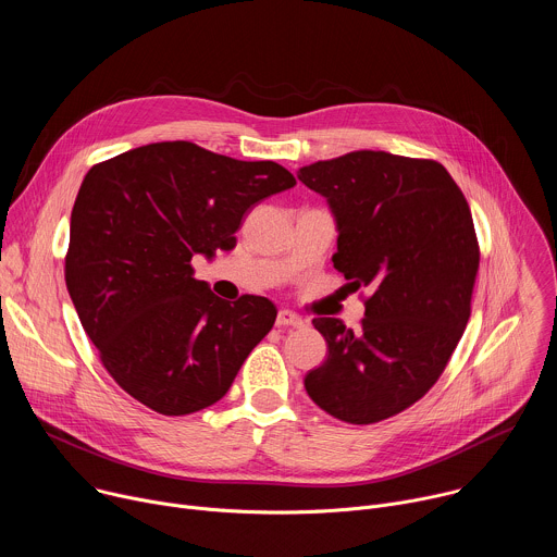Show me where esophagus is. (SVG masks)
Wrapping results in <instances>:
<instances>
[{
  "instance_id": "esophagus-1",
  "label": "esophagus",
  "mask_w": 557,
  "mask_h": 557,
  "mask_svg": "<svg viewBox=\"0 0 557 557\" xmlns=\"http://www.w3.org/2000/svg\"><path fill=\"white\" fill-rule=\"evenodd\" d=\"M275 324L280 326V329H301L304 326V320L299 314H295L293 310H280L277 312V320H275Z\"/></svg>"
}]
</instances>
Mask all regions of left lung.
Masks as SVG:
<instances>
[{
	"mask_svg": "<svg viewBox=\"0 0 557 557\" xmlns=\"http://www.w3.org/2000/svg\"><path fill=\"white\" fill-rule=\"evenodd\" d=\"M297 178L335 218V269L370 290L357 331L312 320L329 357L304 387L339 421H383L436 383L467 326L481 260L469 205L441 163L389 151H348Z\"/></svg>",
	"mask_w": 557,
	"mask_h": 557,
	"instance_id": "8db88e82",
	"label": "left lung"
}]
</instances>
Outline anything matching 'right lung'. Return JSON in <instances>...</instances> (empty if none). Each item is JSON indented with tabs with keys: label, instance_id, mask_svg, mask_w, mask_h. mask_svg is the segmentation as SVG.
<instances>
[{
	"label": "right lung",
	"instance_id": "obj_1",
	"mask_svg": "<svg viewBox=\"0 0 557 557\" xmlns=\"http://www.w3.org/2000/svg\"><path fill=\"white\" fill-rule=\"evenodd\" d=\"M295 185L273 161H235L187 140L149 143L95 165L70 215L65 284L112 379L168 417L228 392L277 308L220 299L194 280L260 200Z\"/></svg>",
	"mask_w": 557,
	"mask_h": 557
}]
</instances>
